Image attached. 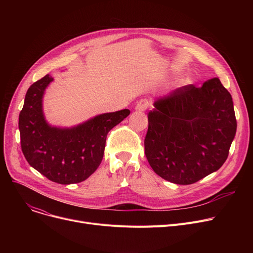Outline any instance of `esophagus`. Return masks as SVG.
<instances>
[{
    "label": "esophagus",
    "mask_w": 253,
    "mask_h": 253,
    "mask_svg": "<svg viewBox=\"0 0 253 253\" xmlns=\"http://www.w3.org/2000/svg\"><path fill=\"white\" fill-rule=\"evenodd\" d=\"M150 104H151V101L149 99H147V98L140 99L139 101H137V103L135 105V110L139 111V112H143L149 108Z\"/></svg>",
    "instance_id": "34e87169"
}]
</instances>
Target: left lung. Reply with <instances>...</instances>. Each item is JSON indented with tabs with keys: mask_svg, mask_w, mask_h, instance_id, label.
Masks as SVG:
<instances>
[{
	"mask_svg": "<svg viewBox=\"0 0 253 253\" xmlns=\"http://www.w3.org/2000/svg\"><path fill=\"white\" fill-rule=\"evenodd\" d=\"M148 115L144 153L156 173L192 184L227 160L237 130L232 95L218 78L158 98Z\"/></svg>",
	"mask_w": 253,
	"mask_h": 253,
	"instance_id": "left-lung-1",
	"label": "left lung"
}]
</instances>
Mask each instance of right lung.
I'll use <instances>...</instances> for the list:
<instances>
[{
  "label": "right lung",
  "instance_id": "1",
  "mask_svg": "<svg viewBox=\"0 0 253 253\" xmlns=\"http://www.w3.org/2000/svg\"><path fill=\"white\" fill-rule=\"evenodd\" d=\"M52 81L46 75L26 92L18 122L21 150L29 164L49 180L60 184L81 182L98 168L106 135L130 111L101 114L72 128L52 127L46 122L42 103Z\"/></svg>",
  "mask_w": 253,
  "mask_h": 253
}]
</instances>
